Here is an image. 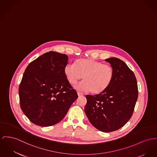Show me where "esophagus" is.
<instances>
[{
  "instance_id": "34e87169",
  "label": "esophagus",
  "mask_w": 157,
  "mask_h": 157,
  "mask_svg": "<svg viewBox=\"0 0 157 157\" xmlns=\"http://www.w3.org/2000/svg\"><path fill=\"white\" fill-rule=\"evenodd\" d=\"M77 94H78V96H83L84 95L83 93L80 92H77Z\"/></svg>"
}]
</instances>
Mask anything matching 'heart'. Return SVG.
<instances>
[{
    "mask_svg": "<svg viewBox=\"0 0 157 157\" xmlns=\"http://www.w3.org/2000/svg\"><path fill=\"white\" fill-rule=\"evenodd\" d=\"M63 72L68 82L73 85L83 78V81L77 84L75 88L86 92L90 91L93 94L104 92L114 78V70L111 65L92 58L78 59L74 65L67 63Z\"/></svg>",
    "mask_w": 157,
    "mask_h": 157,
    "instance_id": "obj_1",
    "label": "heart"
}]
</instances>
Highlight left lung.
I'll list each match as a JSON object with an SVG mask.
<instances>
[{"label":"left lung","instance_id":"obj_1","mask_svg":"<svg viewBox=\"0 0 157 157\" xmlns=\"http://www.w3.org/2000/svg\"><path fill=\"white\" fill-rule=\"evenodd\" d=\"M114 70L113 82L101 94L86 96V115L95 128L111 132L125 125L132 117L138 97V87L133 72L121 59H105Z\"/></svg>","mask_w":157,"mask_h":157}]
</instances>
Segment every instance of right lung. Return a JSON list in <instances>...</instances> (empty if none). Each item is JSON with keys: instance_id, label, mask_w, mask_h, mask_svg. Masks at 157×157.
I'll return each mask as SVG.
<instances>
[{"instance_id": "1", "label": "right lung", "mask_w": 157, "mask_h": 157, "mask_svg": "<svg viewBox=\"0 0 157 157\" xmlns=\"http://www.w3.org/2000/svg\"><path fill=\"white\" fill-rule=\"evenodd\" d=\"M68 58L44 53L29 64L19 86L21 109L34 124L48 127L61 121L77 99L63 72Z\"/></svg>"}]
</instances>
